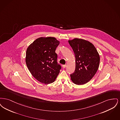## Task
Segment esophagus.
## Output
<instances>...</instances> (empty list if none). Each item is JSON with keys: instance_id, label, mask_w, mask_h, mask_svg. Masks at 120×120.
Instances as JSON below:
<instances>
[{"instance_id": "1", "label": "esophagus", "mask_w": 120, "mask_h": 120, "mask_svg": "<svg viewBox=\"0 0 120 120\" xmlns=\"http://www.w3.org/2000/svg\"><path fill=\"white\" fill-rule=\"evenodd\" d=\"M66 67V65H63V68H65Z\"/></svg>"}]
</instances>
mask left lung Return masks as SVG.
Wrapping results in <instances>:
<instances>
[{"mask_svg":"<svg viewBox=\"0 0 120 120\" xmlns=\"http://www.w3.org/2000/svg\"><path fill=\"white\" fill-rule=\"evenodd\" d=\"M68 42L75 58V68L74 72L70 75L71 80L76 85H84L96 74L99 65V55L94 46L87 40L75 38Z\"/></svg>","mask_w":120,"mask_h":120,"instance_id":"8db88e82","label":"left lung"}]
</instances>
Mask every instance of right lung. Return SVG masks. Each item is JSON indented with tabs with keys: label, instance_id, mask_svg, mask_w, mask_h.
I'll use <instances>...</instances> for the list:
<instances>
[{
	"label": "right lung",
	"instance_id": "add662e5",
	"mask_svg": "<svg viewBox=\"0 0 120 120\" xmlns=\"http://www.w3.org/2000/svg\"><path fill=\"white\" fill-rule=\"evenodd\" d=\"M60 42L54 37H40L27 48L26 63L30 73L45 84L53 82L61 67L57 63L56 49Z\"/></svg>",
	"mask_w": 120,
	"mask_h": 120
}]
</instances>
